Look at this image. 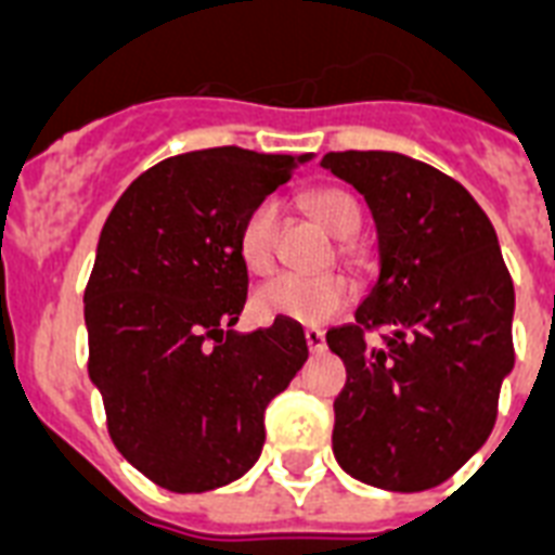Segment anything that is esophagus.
I'll use <instances>...</instances> for the list:
<instances>
[{"label": "esophagus", "instance_id": "esophagus-1", "mask_svg": "<svg viewBox=\"0 0 555 555\" xmlns=\"http://www.w3.org/2000/svg\"><path fill=\"white\" fill-rule=\"evenodd\" d=\"M304 337H306V346H309L311 354L326 351V337H323V332H320V328H306Z\"/></svg>", "mask_w": 555, "mask_h": 555}]
</instances>
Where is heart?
<instances>
[{
	"instance_id": "b5f03b06",
	"label": "heart",
	"mask_w": 555,
	"mask_h": 555,
	"mask_svg": "<svg viewBox=\"0 0 555 555\" xmlns=\"http://www.w3.org/2000/svg\"><path fill=\"white\" fill-rule=\"evenodd\" d=\"M306 209L318 218L332 235L349 241L360 229V206L349 192L323 186L306 195ZM281 229V204L263 198L251 206L237 229V255L249 272H269L274 263V244ZM351 283L340 274H274L272 281L260 283L251 295V309L263 320H288L300 326H320L337 318L351 304Z\"/></svg>"
}]
</instances>
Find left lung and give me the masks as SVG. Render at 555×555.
Segmentation results:
<instances>
[{
    "mask_svg": "<svg viewBox=\"0 0 555 555\" xmlns=\"http://www.w3.org/2000/svg\"><path fill=\"white\" fill-rule=\"evenodd\" d=\"M365 198L379 274L354 323L326 334L346 363L334 400V460L383 491H428L485 446L514 369V281L496 232L446 172L383 150L323 155ZM386 327L384 346H364Z\"/></svg>",
    "mask_w": 555,
    "mask_h": 555,
    "instance_id": "1",
    "label": "left lung"
}]
</instances>
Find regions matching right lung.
<instances>
[{"label": "right lung", "instance_id": "add662e5", "mask_svg": "<svg viewBox=\"0 0 555 555\" xmlns=\"http://www.w3.org/2000/svg\"><path fill=\"white\" fill-rule=\"evenodd\" d=\"M309 155L215 146L141 172L104 221L85 288L87 371L121 456L172 493L258 462L263 411L304 369L300 323L235 332L246 304L237 229Z\"/></svg>", "mask_w": 555, "mask_h": 555}]
</instances>
